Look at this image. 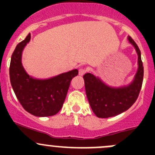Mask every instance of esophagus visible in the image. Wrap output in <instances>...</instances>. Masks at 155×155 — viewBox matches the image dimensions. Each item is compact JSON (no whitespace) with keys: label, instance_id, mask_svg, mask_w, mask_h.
Returning a JSON list of instances; mask_svg holds the SVG:
<instances>
[{"label":"esophagus","instance_id":"obj_1","mask_svg":"<svg viewBox=\"0 0 155 155\" xmlns=\"http://www.w3.org/2000/svg\"><path fill=\"white\" fill-rule=\"evenodd\" d=\"M87 72V70L85 68H81L79 70V76H83L85 73H86Z\"/></svg>","mask_w":155,"mask_h":155}]
</instances>
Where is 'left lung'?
Masks as SVG:
<instances>
[{"mask_svg": "<svg viewBox=\"0 0 155 155\" xmlns=\"http://www.w3.org/2000/svg\"><path fill=\"white\" fill-rule=\"evenodd\" d=\"M128 40L137 50L139 64L134 80L130 85L114 88L106 85L91 73H85L83 76L87 100L94 113L98 118H109L122 113L136 102L140 94L144 75L141 52L130 36Z\"/></svg>", "mask_w": 155, "mask_h": 155, "instance_id": "obj_1", "label": "left lung"}]
</instances>
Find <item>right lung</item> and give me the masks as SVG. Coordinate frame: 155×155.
Instances as JSON below:
<instances>
[{
  "mask_svg": "<svg viewBox=\"0 0 155 155\" xmlns=\"http://www.w3.org/2000/svg\"><path fill=\"white\" fill-rule=\"evenodd\" d=\"M30 39L29 34L17 45L12 53L10 65L11 85L17 99L28 112L38 117L52 116L61 109L70 81L79 72L75 69L45 80L30 76L21 61L22 50Z\"/></svg>",
  "mask_w": 155,
  "mask_h": 155,
  "instance_id": "right-lung-1",
  "label": "right lung"
}]
</instances>
